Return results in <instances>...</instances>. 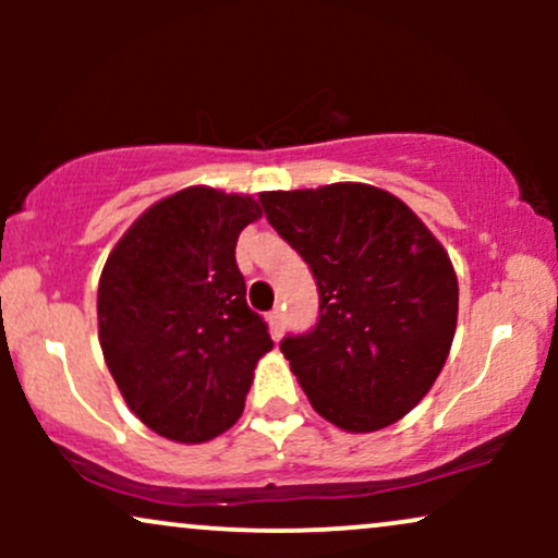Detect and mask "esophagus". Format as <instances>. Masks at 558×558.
I'll return each instance as SVG.
<instances>
[{"label": "esophagus", "mask_w": 558, "mask_h": 558, "mask_svg": "<svg viewBox=\"0 0 558 558\" xmlns=\"http://www.w3.org/2000/svg\"><path fill=\"white\" fill-rule=\"evenodd\" d=\"M267 323H270V332H272V338H280L283 336V330H286V315L280 310H272L270 315H267Z\"/></svg>", "instance_id": "34e87169"}]
</instances>
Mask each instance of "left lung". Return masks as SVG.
<instances>
[{"instance_id":"1","label":"left lung","mask_w":558,"mask_h":558,"mask_svg":"<svg viewBox=\"0 0 558 558\" xmlns=\"http://www.w3.org/2000/svg\"><path fill=\"white\" fill-rule=\"evenodd\" d=\"M259 204L317 283V323L280 341L306 399L349 433L401 420L444 369L457 330L459 286L444 246L375 185L267 191Z\"/></svg>"}]
</instances>
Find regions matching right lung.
<instances>
[{
    "mask_svg": "<svg viewBox=\"0 0 558 558\" xmlns=\"http://www.w3.org/2000/svg\"><path fill=\"white\" fill-rule=\"evenodd\" d=\"M259 215L252 196L194 185L146 209L107 259L101 351L128 407L162 438L226 433L272 349L235 265V241Z\"/></svg>",
    "mask_w": 558,
    "mask_h": 558,
    "instance_id": "obj_1",
    "label": "right lung"
}]
</instances>
